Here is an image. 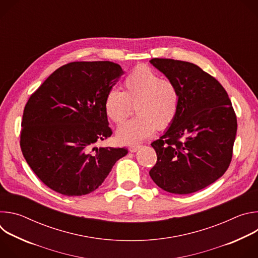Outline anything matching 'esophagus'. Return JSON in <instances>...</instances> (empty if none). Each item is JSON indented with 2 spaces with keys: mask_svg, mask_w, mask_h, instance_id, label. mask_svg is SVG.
Returning a JSON list of instances; mask_svg holds the SVG:
<instances>
[{
  "mask_svg": "<svg viewBox=\"0 0 258 258\" xmlns=\"http://www.w3.org/2000/svg\"><path fill=\"white\" fill-rule=\"evenodd\" d=\"M140 147H141L140 145H132V146L130 147V151L133 152V153H134V152H137V151L140 149Z\"/></svg>",
  "mask_w": 258,
  "mask_h": 258,
  "instance_id": "obj_1",
  "label": "esophagus"
}]
</instances>
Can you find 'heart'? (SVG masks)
I'll use <instances>...</instances> for the list:
<instances>
[{"label":"heart","mask_w":258,"mask_h":258,"mask_svg":"<svg viewBox=\"0 0 258 258\" xmlns=\"http://www.w3.org/2000/svg\"><path fill=\"white\" fill-rule=\"evenodd\" d=\"M177 86L162 80L148 66L135 67L123 80V91L110 89L104 99L106 116L114 123H121L133 111L137 116L121 124L117 139L123 144L138 143L151 136L156 127L164 130L175 119L179 107Z\"/></svg>","instance_id":"heart-1"}]
</instances>
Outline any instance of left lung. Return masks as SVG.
<instances>
[{
    "label": "left lung",
    "mask_w": 258,
    "mask_h": 258,
    "mask_svg": "<svg viewBox=\"0 0 258 258\" xmlns=\"http://www.w3.org/2000/svg\"><path fill=\"white\" fill-rule=\"evenodd\" d=\"M150 62L179 91V107L169 128L151 146L157 154L149 171L172 194H191L222 176L232 161L237 117L224 87L199 66L180 60Z\"/></svg>",
    "instance_id": "left-lung-1"
}]
</instances>
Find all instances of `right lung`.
<instances>
[{"instance_id": "right-lung-1", "label": "right lung", "mask_w": 258, "mask_h": 258, "mask_svg": "<svg viewBox=\"0 0 258 258\" xmlns=\"http://www.w3.org/2000/svg\"><path fill=\"white\" fill-rule=\"evenodd\" d=\"M123 71L110 61L70 62L29 97L20 132L22 154L47 187L82 196L102 185L126 148L95 147L112 135L104 99Z\"/></svg>"}]
</instances>
